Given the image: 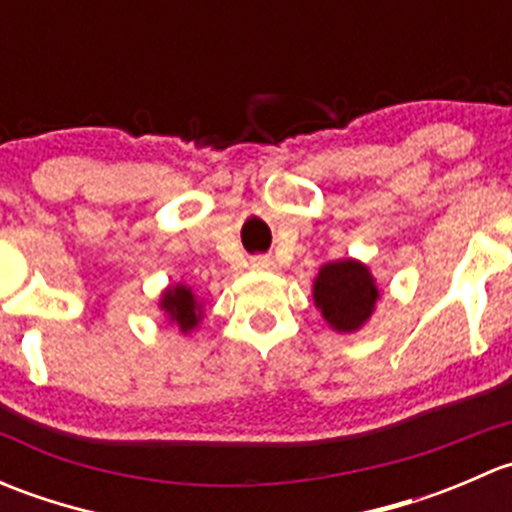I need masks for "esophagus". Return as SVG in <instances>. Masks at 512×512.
<instances>
[{
  "label": "esophagus",
  "mask_w": 512,
  "mask_h": 512,
  "mask_svg": "<svg viewBox=\"0 0 512 512\" xmlns=\"http://www.w3.org/2000/svg\"><path fill=\"white\" fill-rule=\"evenodd\" d=\"M250 265H252V270L267 272V270H272V265H275V262H272V257H267V255H257V257H252Z\"/></svg>",
  "instance_id": "obj_1"
}]
</instances>
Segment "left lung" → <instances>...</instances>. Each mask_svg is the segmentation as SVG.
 Here are the masks:
<instances>
[{
    "mask_svg": "<svg viewBox=\"0 0 512 512\" xmlns=\"http://www.w3.org/2000/svg\"><path fill=\"white\" fill-rule=\"evenodd\" d=\"M312 297L324 322L339 334H354L376 312L381 299L376 277L364 262L354 257L327 262L314 277Z\"/></svg>",
    "mask_w": 512,
    "mask_h": 512,
    "instance_id": "1",
    "label": "left lung"
}]
</instances>
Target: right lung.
Listing matches in <instances>:
<instances>
[{
  "label": "right lung",
  "instance_id": "right-lung-1",
  "mask_svg": "<svg viewBox=\"0 0 512 512\" xmlns=\"http://www.w3.org/2000/svg\"><path fill=\"white\" fill-rule=\"evenodd\" d=\"M160 312L165 314L170 324L180 329L183 334H190L200 322H203L205 314V302L193 292V287L183 285V282H175L168 285L160 294L158 302Z\"/></svg>",
  "mask_w": 512,
  "mask_h": 512
}]
</instances>
